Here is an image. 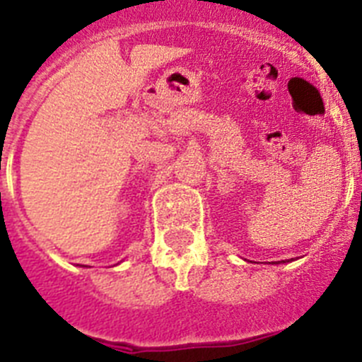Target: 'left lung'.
<instances>
[{
    "instance_id": "obj_1",
    "label": "left lung",
    "mask_w": 362,
    "mask_h": 362,
    "mask_svg": "<svg viewBox=\"0 0 362 362\" xmlns=\"http://www.w3.org/2000/svg\"><path fill=\"white\" fill-rule=\"evenodd\" d=\"M282 262H284V260H282Z\"/></svg>"
}]
</instances>
